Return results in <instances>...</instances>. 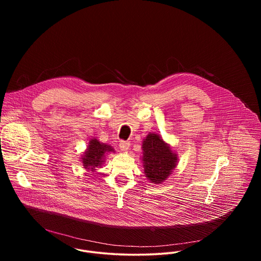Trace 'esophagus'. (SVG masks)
<instances>
[{"instance_id": "esophagus-1", "label": "esophagus", "mask_w": 261, "mask_h": 261, "mask_svg": "<svg viewBox=\"0 0 261 261\" xmlns=\"http://www.w3.org/2000/svg\"><path fill=\"white\" fill-rule=\"evenodd\" d=\"M119 146L122 151H126L128 150V148L130 147V142L129 141H126V140H121L120 143H119Z\"/></svg>"}]
</instances>
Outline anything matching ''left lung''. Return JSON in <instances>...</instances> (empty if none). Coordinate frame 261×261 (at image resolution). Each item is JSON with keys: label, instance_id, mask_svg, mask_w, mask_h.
<instances>
[{"label": "left lung", "instance_id": "1", "mask_svg": "<svg viewBox=\"0 0 261 261\" xmlns=\"http://www.w3.org/2000/svg\"><path fill=\"white\" fill-rule=\"evenodd\" d=\"M144 173L154 184L163 181L176 165V155L158 134H148L142 143Z\"/></svg>", "mask_w": 261, "mask_h": 261}]
</instances>
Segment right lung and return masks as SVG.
<instances>
[{
	"mask_svg": "<svg viewBox=\"0 0 261 261\" xmlns=\"http://www.w3.org/2000/svg\"><path fill=\"white\" fill-rule=\"evenodd\" d=\"M113 151L109 145L100 143L97 139H92L90 141V145L88 147V151L85 153L83 158V163L85 168L94 170L97 166H100L103 162V157L106 152Z\"/></svg>",
	"mask_w": 261,
	"mask_h": 261,
	"instance_id": "1",
	"label": "right lung"
}]
</instances>
